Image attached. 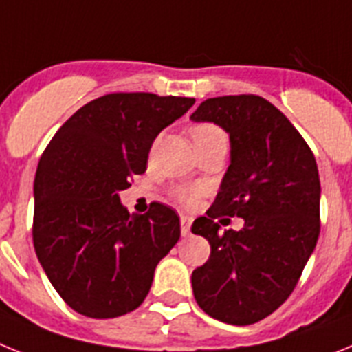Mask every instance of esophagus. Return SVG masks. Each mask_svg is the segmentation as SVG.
<instances>
[{
    "label": "esophagus",
    "mask_w": 352,
    "mask_h": 352,
    "mask_svg": "<svg viewBox=\"0 0 352 352\" xmlns=\"http://www.w3.org/2000/svg\"><path fill=\"white\" fill-rule=\"evenodd\" d=\"M191 218L190 217H181V231H182V236H190V231H191Z\"/></svg>",
    "instance_id": "esophagus-1"
}]
</instances>
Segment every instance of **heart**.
Listing matches in <instances>:
<instances>
[{"mask_svg": "<svg viewBox=\"0 0 352 352\" xmlns=\"http://www.w3.org/2000/svg\"><path fill=\"white\" fill-rule=\"evenodd\" d=\"M212 135H223V132L218 126L209 125V123H200V125H195L191 129V138H193V141L206 140V138H212ZM175 195L177 200L184 204L186 208H193L195 204L199 202L202 191L199 188H181V190H177Z\"/></svg>", "mask_w": 352, "mask_h": 352, "instance_id": "1", "label": "heart"}]
</instances>
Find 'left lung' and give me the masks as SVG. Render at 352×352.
<instances>
[{"label":"left lung","mask_w":352,"mask_h":352,"mask_svg":"<svg viewBox=\"0 0 352 352\" xmlns=\"http://www.w3.org/2000/svg\"><path fill=\"white\" fill-rule=\"evenodd\" d=\"M191 120L217 123L231 140L217 199L191 226L211 245L191 276L195 300L209 317L249 326L290 297L317 245V161L290 120L256 94L208 98ZM221 214L243 217L244 229L221 233Z\"/></svg>","instance_id":"8db88e82"}]
</instances>
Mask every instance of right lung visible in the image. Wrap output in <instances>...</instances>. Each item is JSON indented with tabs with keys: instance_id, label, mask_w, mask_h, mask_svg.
<instances>
[{
	"instance_id": "1",
	"label": "right lung",
	"mask_w": 352,
	"mask_h": 352,
	"mask_svg": "<svg viewBox=\"0 0 352 352\" xmlns=\"http://www.w3.org/2000/svg\"><path fill=\"white\" fill-rule=\"evenodd\" d=\"M195 98L152 93L100 96L53 135L34 182V247L64 302L91 318L140 308L153 272L181 238L164 204L131 214L120 191L146 171L153 140Z\"/></svg>"
}]
</instances>
